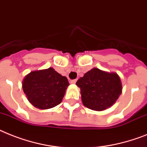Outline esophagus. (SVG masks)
Wrapping results in <instances>:
<instances>
[{"instance_id":"esophagus-1","label":"esophagus","mask_w":147,"mask_h":147,"mask_svg":"<svg viewBox=\"0 0 147 147\" xmlns=\"http://www.w3.org/2000/svg\"><path fill=\"white\" fill-rule=\"evenodd\" d=\"M76 82H77V79H73L70 81V83H71V84H76Z\"/></svg>"}]
</instances>
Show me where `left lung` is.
<instances>
[{
	"label": "left lung",
	"instance_id": "1",
	"mask_svg": "<svg viewBox=\"0 0 147 147\" xmlns=\"http://www.w3.org/2000/svg\"><path fill=\"white\" fill-rule=\"evenodd\" d=\"M80 88L83 104L92 110H104L117 100L121 93V83L116 73H108L94 68L76 82Z\"/></svg>",
	"mask_w": 147,
	"mask_h": 147
}]
</instances>
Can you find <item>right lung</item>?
Wrapping results in <instances>:
<instances>
[{
	"label": "right lung",
	"instance_id": "1",
	"mask_svg": "<svg viewBox=\"0 0 147 147\" xmlns=\"http://www.w3.org/2000/svg\"><path fill=\"white\" fill-rule=\"evenodd\" d=\"M69 83L53 68L32 71L22 82V89L28 101L40 109L53 108L63 100Z\"/></svg>",
	"mask_w": 147,
	"mask_h": 147
}]
</instances>
